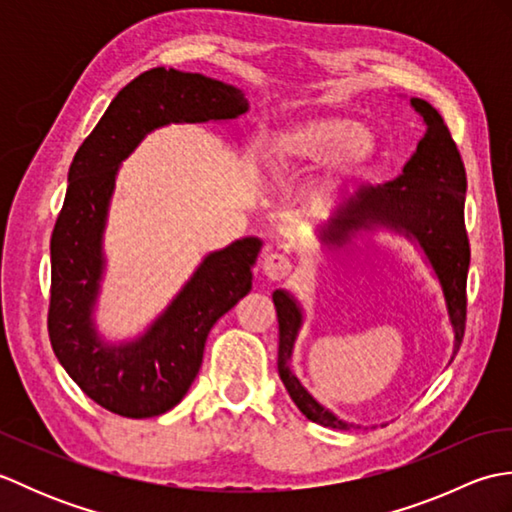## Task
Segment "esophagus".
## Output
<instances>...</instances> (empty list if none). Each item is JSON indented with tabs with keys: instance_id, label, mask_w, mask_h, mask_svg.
<instances>
[{
	"instance_id": "1",
	"label": "esophagus",
	"mask_w": 512,
	"mask_h": 512,
	"mask_svg": "<svg viewBox=\"0 0 512 512\" xmlns=\"http://www.w3.org/2000/svg\"><path fill=\"white\" fill-rule=\"evenodd\" d=\"M292 262L286 257V255H279V253H270L264 257V264H262V270L264 275L270 279V281H281L286 279L290 273H292Z\"/></svg>"
}]
</instances>
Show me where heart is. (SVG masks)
<instances>
[{
    "label": "heart",
    "mask_w": 512,
    "mask_h": 512,
    "mask_svg": "<svg viewBox=\"0 0 512 512\" xmlns=\"http://www.w3.org/2000/svg\"><path fill=\"white\" fill-rule=\"evenodd\" d=\"M376 149L374 134L341 114L301 118L266 138V158L277 171L325 158V167L336 178L361 176L374 162Z\"/></svg>",
    "instance_id": "b5f03b06"
}]
</instances>
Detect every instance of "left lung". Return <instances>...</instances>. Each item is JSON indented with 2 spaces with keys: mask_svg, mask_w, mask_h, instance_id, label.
Masks as SVG:
<instances>
[{
  "mask_svg": "<svg viewBox=\"0 0 512 512\" xmlns=\"http://www.w3.org/2000/svg\"><path fill=\"white\" fill-rule=\"evenodd\" d=\"M411 105L427 125L416 154L396 180L385 182L383 187L363 184L354 193L343 195L330 222L323 228V239L343 244L352 231L372 224L389 226L416 239L442 284L455 332V352H458L466 325V275L471 262L464 226L466 171L458 145L436 107L422 99H411ZM273 301L279 319L277 367L290 398L295 400L303 416L323 427H354L319 405L290 372L292 347L301 328V310L284 290H275Z\"/></svg>",
  "mask_w": 512,
  "mask_h": 512,
  "instance_id": "left-lung-1",
  "label": "left lung"
}]
</instances>
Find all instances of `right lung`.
Listing matches in <instances>:
<instances>
[{
    "instance_id": "1",
    "label": "right lung",
    "mask_w": 512,
    "mask_h": 512,
    "mask_svg": "<svg viewBox=\"0 0 512 512\" xmlns=\"http://www.w3.org/2000/svg\"><path fill=\"white\" fill-rule=\"evenodd\" d=\"M246 110L244 92L233 85L154 68L114 96L74 154L50 239L48 334L59 363L83 394L118 416L154 418L178 405L200 372L215 321L253 288L250 268L262 250L257 237H244L204 257L191 281L140 339L105 345L92 325V306L103 275L101 237L118 165L151 129L231 121Z\"/></svg>"
}]
</instances>
